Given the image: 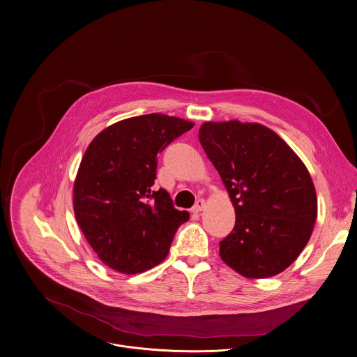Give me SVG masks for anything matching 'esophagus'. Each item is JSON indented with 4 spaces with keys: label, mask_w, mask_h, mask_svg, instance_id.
I'll list each match as a JSON object with an SVG mask.
<instances>
[{
    "label": "esophagus",
    "mask_w": 357,
    "mask_h": 357,
    "mask_svg": "<svg viewBox=\"0 0 357 357\" xmlns=\"http://www.w3.org/2000/svg\"><path fill=\"white\" fill-rule=\"evenodd\" d=\"M204 206H205V201L204 199H198L197 202L195 204V206L192 208V212L193 213H198V212H201L204 209Z\"/></svg>",
    "instance_id": "1"
}]
</instances>
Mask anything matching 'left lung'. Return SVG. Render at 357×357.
I'll use <instances>...</instances> for the list:
<instances>
[{
    "mask_svg": "<svg viewBox=\"0 0 357 357\" xmlns=\"http://www.w3.org/2000/svg\"><path fill=\"white\" fill-rule=\"evenodd\" d=\"M198 137L236 208V226L220 241L222 260L246 278L282 273L305 248L317 220L307 167L259 123L206 121Z\"/></svg>",
    "mask_w": 357,
    "mask_h": 357,
    "instance_id": "obj_1",
    "label": "left lung"
}]
</instances>
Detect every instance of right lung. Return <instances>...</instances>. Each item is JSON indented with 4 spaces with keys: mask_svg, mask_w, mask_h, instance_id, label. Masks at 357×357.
<instances>
[{
    "mask_svg": "<svg viewBox=\"0 0 357 357\" xmlns=\"http://www.w3.org/2000/svg\"><path fill=\"white\" fill-rule=\"evenodd\" d=\"M195 124L149 114L102 130L89 145L74 183V212L100 260L123 274H139L168 255L189 212L153 190L158 153Z\"/></svg>",
    "mask_w": 357,
    "mask_h": 357,
    "instance_id": "add662e5",
    "label": "right lung"
}]
</instances>
